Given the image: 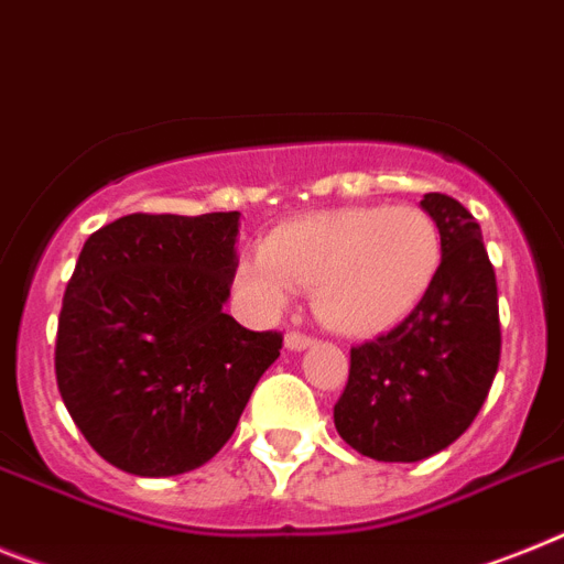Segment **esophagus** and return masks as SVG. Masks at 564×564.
Instances as JSON below:
<instances>
[{
    "label": "esophagus",
    "mask_w": 564,
    "mask_h": 564,
    "mask_svg": "<svg viewBox=\"0 0 564 564\" xmlns=\"http://www.w3.org/2000/svg\"><path fill=\"white\" fill-rule=\"evenodd\" d=\"M285 345L291 350H305V348H311V345H314V339H311L307 334H302V330H291V334L285 336Z\"/></svg>",
    "instance_id": "esophagus-1"
}]
</instances>
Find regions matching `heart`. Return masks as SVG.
<instances>
[{
  "mask_svg": "<svg viewBox=\"0 0 564 564\" xmlns=\"http://www.w3.org/2000/svg\"><path fill=\"white\" fill-rule=\"evenodd\" d=\"M442 262V234L411 205H354L279 225L242 268L259 300L279 305L288 288L311 291L316 319L368 339L397 328L425 300Z\"/></svg>",
  "mask_w": 564,
  "mask_h": 564,
  "instance_id": "b5f03b06",
  "label": "heart"
}]
</instances>
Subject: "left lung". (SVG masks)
Instances as JSON below:
<instances>
[{
	"label": "left lung",
	"instance_id": "1",
	"mask_svg": "<svg viewBox=\"0 0 564 564\" xmlns=\"http://www.w3.org/2000/svg\"><path fill=\"white\" fill-rule=\"evenodd\" d=\"M422 208L442 234V262L425 300L373 341L350 348L336 431L377 462H420L468 431L497 377V273L479 223L445 194Z\"/></svg>",
	"mask_w": 564,
	"mask_h": 564
}]
</instances>
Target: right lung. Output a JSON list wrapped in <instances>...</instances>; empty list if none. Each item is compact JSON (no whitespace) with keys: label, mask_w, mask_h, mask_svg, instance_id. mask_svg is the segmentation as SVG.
<instances>
[{"label":"right lung","mask_w":564,"mask_h":564,"mask_svg":"<svg viewBox=\"0 0 564 564\" xmlns=\"http://www.w3.org/2000/svg\"><path fill=\"white\" fill-rule=\"evenodd\" d=\"M239 214H131L88 236L56 328V384L96 454L133 476H176L230 440L279 330L223 311Z\"/></svg>","instance_id":"add662e5"}]
</instances>
